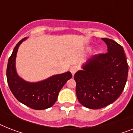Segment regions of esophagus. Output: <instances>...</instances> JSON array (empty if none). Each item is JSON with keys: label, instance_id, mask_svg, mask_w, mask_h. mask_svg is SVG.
I'll return each mask as SVG.
<instances>
[{"label": "esophagus", "instance_id": "esophagus-1", "mask_svg": "<svg viewBox=\"0 0 133 133\" xmlns=\"http://www.w3.org/2000/svg\"><path fill=\"white\" fill-rule=\"evenodd\" d=\"M78 70H79L78 66H77V65H74V66H72L70 68V72L72 73V75H74L75 73L77 72V71H78Z\"/></svg>", "mask_w": 133, "mask_h": 133}]
</instances>
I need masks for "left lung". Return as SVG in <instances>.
I'll return each mask as SVG.
<instances>
[{"label":"left lung","mask_w":133,"mask_h":133,"mask_svg":"<svg viewBox=\"0 0 133 133\" xmlns=\"http://www.w3.org/2000/svg\"><path fill=\"white\" fill-rule=\"evenodd\" d=\"M108 52L97 54L75 73L76 93L81 104L99 109L111 104L122 95L126 85L128 65L124 48L115 41L103 38Z\"/></svg>","instance_id":"left-lung-1"}]
</instances>
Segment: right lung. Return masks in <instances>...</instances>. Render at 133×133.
<instances>
[{
    "instance_id": "1",
    "label": "right lung",
    "mask_w": 133,
    "mask_h": 133,
    "mask_svg": "<svg viewBox=\"0 0 133 133\" xmlns=\"http://www.w3.org/2000/svg\"><path fill=\"white\" fill-rule=\"evenodd\" d=\"M26 38L18 43L9 58L7 67V79L9 89L21 103L34 110H44L52 107L56 102L61 89L72 77L70 72L54 75L38 83H29L16 74L15 60L18 48Z\"/></svg>"
}]
</instances>
